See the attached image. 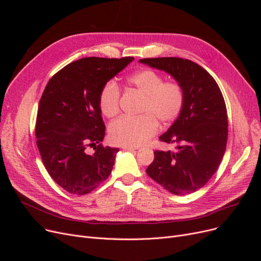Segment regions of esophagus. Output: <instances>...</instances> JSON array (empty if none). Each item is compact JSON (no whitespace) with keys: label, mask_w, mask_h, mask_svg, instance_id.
<instances>
[{"label":"esophagus","mask_w":261,"mask_h":261,"mask_svg":"<svg viewBox=\"0 0 261 261\" xmlns=\"http://www.w3.org/2000/svg\"><path fill=\"white\" fill-rule=\"evenodd\" d=\"M121 148L123 149V150H136L138 149V147H133V146H121Z\"/></svg>","instance_id":"obj_1"}]
</instances>
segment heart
<instances>
[{
    "label": "heart",
    "instance_id": "obj_1",
    "mask_svg": "<svg viewBox=\"0 0 261 261\" xmlns=\"http://www.w3.org/2000/svg\"><path fill=\"white\" fill-rule=\"evenodd\" d=\"M129 86L143 96L142 115L121 116L109 127L110 141L117 145L139 146L159 130V122L168 126L180 116L185 105V90L176 80H164L153 70H142L128 78ZM98 105L106 117H114L120 110V90L113 81L99 93Z\"/></svg>",
    "mask_w": 261,
    "mask_h": 261
}]
</instances>
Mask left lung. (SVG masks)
I'll return each mask as SVG.
<instances>
[{
	"label": "left lung",
	"instance_id": "obj_1",
	"mask_svg": "<svg viewBox=\"0 0 261 261\" xmlns=\"http://www.w3.org/2000/svg\"><path fill=\"white\" fill-rule=\"evenodd\" d=\"M140 62L169 73L186 96L182 113L160 136L161 142L174 144V151L155 150L146 172L173 195L194 193L211 180L225 152L228 122L221 90L206 70L191 60L162 57Z\"/></svg>",
	"mask_w": 261,
	"mask_h": 261
}]
</instances>
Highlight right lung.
<instances>
[{"label": "right lung", "instance_id": "1", "mask_svg": "<svg viewBox=\"0 0 261 261\" xmlns=\"http://www.w3.org/2000/svg\"><path fill=\"white\" fill-rule=\"evenodd\" d=\"M133 59L82 58L47 82L37 113V146L48 174L67 193L87 195L112 171L118 149L101 144L106 126L98 97ZM89 146L94 147V154L87 153Z\"/></svg>", "mask_w": 261, "mask_h": 261}]
</instances>
